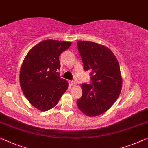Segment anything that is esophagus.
Listing matches in <instances>:
<instances>
[{
	"label": "esophagus",
	"mask_w": 148,
	"mask_h": 148,
	"mask_svg": "<svg viewBox=\"0 0 148 148\" xmlns=\"http://www.w3.org/2000/svg\"><path fill=\"white\" fill-rule=\"evenodd\" d=\"M70 85H71L72 86H76V82L73 81V80L70 81Z\"/></svg>",
	"instance_id": "34e87169"
}]
</instances>
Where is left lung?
<instances>
[{"instance_id": "left-lung-1", "label": "left lung", "mask_w": 148, "mask_h": 148, "mask_svg": "<svg viewBox=\"0 0 148 148\" xmlns=\"http://www.w3.org/2000/svg\"><path fill=\"white\" fill-rule=\"evenodd\" d=\"M78 49L85 71L90 70V84L81 85L82 95L77 106L88 116L107 111L121 92L122 80L115 55L106 46L90 41H78Z\"/></svg>"}]
</instances>
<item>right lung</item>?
<instances>
[{"label":"right lung","instance_id":"1","mask_svg":"<svg viewBox=\"0 0 148 148\" xmlns=\"http://www.w3.org/2000/svg\"><path fill=\"white\" fill-rule=\"evenodd\" d=\"M71 45L64 41L46 40L35 45L25 57L20 72V84L30 103L47 111L58 103L68 83L59 76V56Z\"/></svg>","mask_w":148,"mask_h":148}]
</instances>
